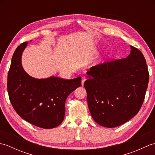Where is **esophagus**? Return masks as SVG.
<instances>
[{"label":"esophagus","instance_id":"1","mask_svg":"<svg viewBox=\"0 0 155 155\" xmlns=\"http://www.w3.org/2000/svg\"><path fill=\"white\" fill-rule=\"evenodd\" d=\"M86 80H87V78L85 77H82V82H81L82 86H83L84 82H85V81H86Z\"/></svg>","mask_w":155,"mask_h":155}]
</instances>
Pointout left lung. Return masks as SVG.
Here are the masks:
<instances>
[{"label": "left lung", "instance_id": "1", "mask_svg": "<svg viewBox=\"0 0 155 155\" xmlns=\"http://www.w3.org/2000/svg\"><path fill=\"white\" fill-rule=\"evenodd\" d=\"M126 58L104 62L87 72L84 87L92 117L107 128L123 124L139 113L145 97L149 74L139 49L130 46Z\"/></svg>", "mask_w": 155, "mask_h": 155}]
</instances>
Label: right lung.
Returning a JSON list of instances; mask_svg holds the SVG:
<instances>
[{
    "label": "right lung",
    "instance_id": "obj_1",
    "mask_svg": "<svg viewBox=\"0 0 155 155\" xmlns=\"http://www.w3.org/2000/svg\"><path fill=\"white\" fill-rule=\"evenodd\" d=\"M27 44L18 46L12 56L7 79L10 101L16 113L29 123L42 128L57 127L64 120L66 99L81 87V77L65 80L54 76L31 77L21 62Z\"/></svg>",
    "mask_w": 155,
    "mask_h": 155
}]
</instances>
